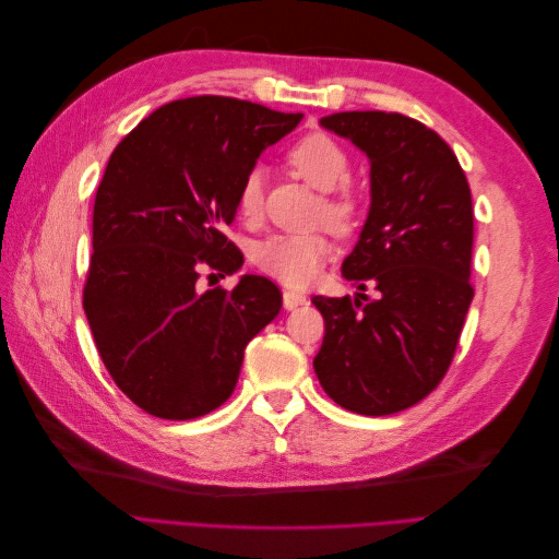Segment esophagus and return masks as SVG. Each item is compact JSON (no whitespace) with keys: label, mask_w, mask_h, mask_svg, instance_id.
<instances>
[{"label":"esophagus","mask_w":559,"mask_h":559,"mask_svg":"<svg viewBox=\"0 0 559 559\" xmlns=\"http://www.w3.org/2000/svg\"><path fill=\"white\" fill-rule=\"evenodd\" d=\"M282 300H284V308H286V310H294V308H298V306H306V302H308V296H306V294H300V292L286 289V292H284V296H282Z\"/></svg>","instance_id":"obj_1"}]
</instances>
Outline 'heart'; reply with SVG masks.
Wrapping results in <instances>:
<instances>
[{"mask_svg": "<svg viewBox=\"0 0 559 559\" xmlns=\"http://www.w3.org/2000/svg\"><path fill=\"white\" fill-rule=\"evenodd\" d=\"M286 163L292 170L308 181L321 195L319 218L337 230L352 233L361 224V200L347 181L352 175V160L345 146L326 132H312L296 142ZM263 183L265 175L261 167L249 170L238 189V212L245 222H253L263 210ZM331 242L324 233H275L257 242L251 249V263L261 273L275 277L289 286H308L317 280L321 267L331 259Z\"/></svg>", "mask_w": 559, "mask_h": 559, "instance_id": "1", "label": "heart"}]
</instances>
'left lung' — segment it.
I'll return each instance as SVG.
<instances>
[{"instance_id": "8db88e82", "label": "left lung", "mask_w": 559, "mask_h": 559, "mask_svg": "<svg viewBox=\"0 0 559 559\" xmlns=\"http://www.w3.org/2000/svg\"><path fill=\"white\" fill-rule=\"evenodd\" d=\"M321 126L370 158V212L343 275L378 298H312L326 324L314 373L345 411L392 415L454 359L473 300L471 189L452 148L411 116L341 111Z\"/></svg>"}]
</instances>
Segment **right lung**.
<instances>
[{
  "instance_id": "1",
  "label": "right lung",
  "mask_w": 559,
  "mask_h": 559,
  "mask_svg": "<svg viewBox=\"0 0 559 559\" xmlns=\"http://www.w3.org/2000/svg\"><path fill=\"white\" fill-rule=\"evenodd\" d=\"M300 118L198 95L163 105L114 148L95 195L83 310L111 380L144 413L216 411L238 384L247 343L280 314L282 292L267 277L245 275L233 292H200L198 280L242 265L224 233L240 181Z\"/></svg>"
}]
</instances>
